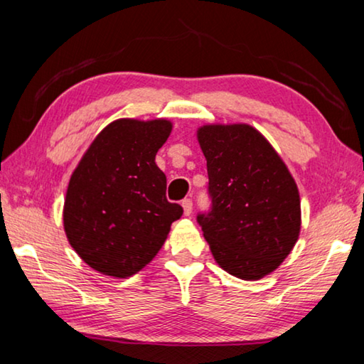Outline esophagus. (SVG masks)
<instances>
[{"label":"esophagus","instance_id":"obj_1","mask_svg":"<svg viewBox=\"0 0 364 364\" xmlns=\"http://www.w3.org/2000/svg\"><path fill=\"white\" fill-rule=\"evenodd\" d=\"M181 207H183L184 215H186V217H189L191 212H193V200H191V199H184V200L181 202Z\"/></svg>","mask_w":364,"mask_h":364}]
</instances>
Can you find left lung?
<instances>
[{
	"label": "left lung",
	"mask_w": 364,
	"mask_h": 364,
	"mask_svg": "<svg viewBox=\"0 0 364 364\" xmlns=\"http://www.w3.org/2000/svg\"><path fill=\"white\" fill-rule=\"evenodd\" d=\"M196 136L212 196V212L197 221L215 262L239 279H262L279 268L299 239L297 183L249 123H205Z\"/></svg>",
	"instance_id": "left-lung-1"
}]
</instances>
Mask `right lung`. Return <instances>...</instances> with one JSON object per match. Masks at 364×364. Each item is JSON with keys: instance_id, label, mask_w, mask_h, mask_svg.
Masks as SVG:
<instances>
[{"instance_id": "add662e5", "label": "right lung", "mask_w": 364, "mask_h": 364, "mask_svg": "<svg viewBox=\"0 0 364 364\" xmlns=\"http://www.w3.org/2000/svg\"><path fill=\"white\" fill-rule=\"evenodd\" d=\"M168 119H117L97 133L70 176L64 200L67 241L110 278H130L159 254L183 208L165 197L156 156Z\"/></svg>"}]
</instances>
